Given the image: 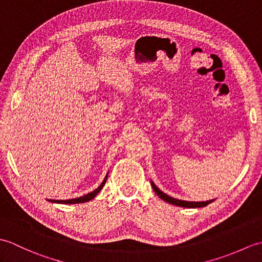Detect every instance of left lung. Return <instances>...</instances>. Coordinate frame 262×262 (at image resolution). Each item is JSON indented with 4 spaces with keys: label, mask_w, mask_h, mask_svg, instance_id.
<instances>
[{
    "label": "left lung",
    "mask_w": 262,
    "mask_h": 262,
    "mask_svg": "<svg viewBox=\"0 0 262 262\" xmlns=\"http://www.w3.org/2000/svg\"><path fill=\"white\" fill-rule=\"evenodd\" d=\"M152 183V188L153 190L155 191V193L158 194V196L163 199L164 202L172 204V205H176V206H180V207H188V208H196V207H205V206H207L208 204H210L213 200H208V202H186V200H179V199H176V198H172L168 194H165L164 192H162L160 190V189L154 185L153 182Z\"/></svg>",
    "instance_id": "8db88e82"
}]
</instances>
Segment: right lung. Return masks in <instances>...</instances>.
I'll list each match as a JSON object with an SVG mask.
<instances>
[{
	"label": "right lung",
	"mask_w": 262,
	"mask_h": 262,
	"mask_svg": "<svg viewBox=\"0 0 262 262\" xmlns=\"http://www.w3.org/2000/svg\"><path fill=\"white\" fill-rule=\"evenodd\" d=\"M107 177H108V173H107V176H105L104 180L102 181L101 185H100V186L96 189V190H93L92 192L85 194V196H82V197H80V198H75V199H69V200H52V199H49V202H52V203H58V204H80V203L89 202V200H91V199H93L94 197H96L97 194L99 193V191L101 190V189L103 188L104 183H105V180H107Z\"/></svg>",
	"instance_id": "obj_1"
}]
</instances>
